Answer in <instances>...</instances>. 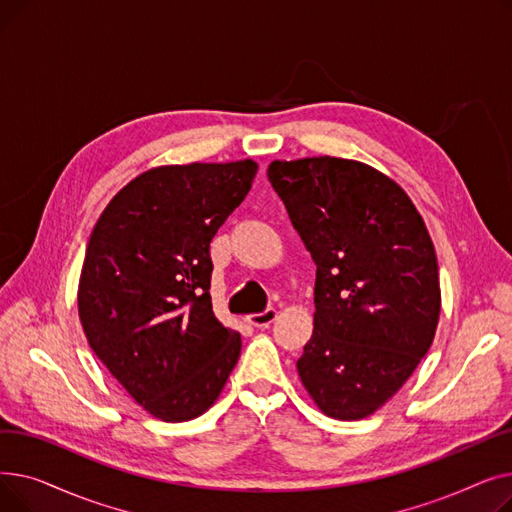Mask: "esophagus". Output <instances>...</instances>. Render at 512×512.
I'll use <instances>...</instances> for the list:
<instances>
[{
	"instance_id": "esophagus-1",
	"label": "esophagus",
	"mask_w": 512,
	"mask_h": 512,
	"mask_svg": "<svg viewBox=\"0 0 512 512\" xmlns=\"http://www.w3.org/2000/svg\"><path fill=\"white\" fill-rule=\"evenodd\" d=\"M276 317H278V311H276V309H267V311H263V313H251V315H247V321H249L251 326H255V328H267V326L274 324Z\"/></svg>"
}]
</instances>
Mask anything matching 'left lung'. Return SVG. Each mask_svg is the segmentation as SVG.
Returning <instances> with one entry per match:
<instances>
[{
	"instance_id": "obj_1",
	"label": "left lung",
	"mask_w": 512,
	"mask_h": 512,
	"mask_svg": "<svg viewBox=\"0 0 512 512\" xmlns=\"http://www.w3.org/2000/svg\"><path fill=\"white\" fill-rule=\"evenodd\" d=\"M267 178L317 265L299 378L324 415L365 419L434 342L442 294L432 236L402 186L363 161L274 159Z\"/></svg>"
}]
</instances>
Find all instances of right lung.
I'll return each mask as SVG.
<instances>
[{"instance_id": "1", "label": "right lung", "mask_w": 512, "mask_h": 512, "mask_svg": "<svg viewBox=\"0 0 512 512\" xmlns=\"http://www.w3.org/2000/svg\"><path fill=\"white\" fill-rule=\"evenodd\" d=\"M257 161L157 166L107 203L78 280L93 353L155 419L180 423L220 398L240 334L213 315L209 242L251 191Z\"/></svg>"}]
</instances>
